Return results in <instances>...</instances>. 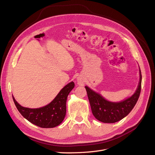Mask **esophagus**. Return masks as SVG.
<instances>
[{"label": "esophagus", "mask_w": 155, "mask_h": 155, "mask_svg": "<svg viewBox=\"0 0 155 155\" xmlns=\"http://www.w3.org/2000/svg\"><path fill=\"white\" fill-rule=\"evenodd\" d=\"M79 84H80V83H79Z\"/></svg>", "instance_id": "esophagus-1"}]
</instances>
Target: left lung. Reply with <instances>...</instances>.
Listing matches in <instances>:
<instances>
[{
	"label": "left lung",
	"mask_w": 155,
	"mask_h": 155,
	"mask_svg": "<svg viewBox=\"0 0 155 155\" xmlns=\"http://www.w3.org/2000/svg\"><path fill=\"white\" fill-rule=\"evenodd\" d=\"M142 85V74L140 69V82L134 94L122 101L110 102L106 100L99 94L85 87L93 115L104 123H115L123 119L135 106L138 100Z\"/></svg>",
	"instance_id": "left-lung-1"
}]
</instances>
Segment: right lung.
I'll use <instances>...</instances> for the list:
<instances>
[{
	"instance_id": "obj_1",
	"label": "right lung",
	"mask_w": 155,
	"mask_h": 155,
	"mask_svg": "<svg viewBox=\"0 0 155 155\" xmlns=\"http://www.w3.org/2000/svg\"><path fill=\"white\" fill-rule=\"evenodd\" d=\"M73 81L64 87L54 100L47 105L30 109L22 107L13 96V100L21 115L30 122L42 128H53L59 125L63 121L66 115V103L67 97L74 87Z\"/></svg>"
}]
</instances>
